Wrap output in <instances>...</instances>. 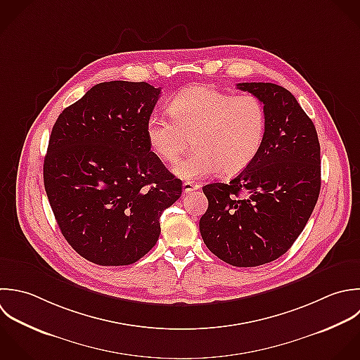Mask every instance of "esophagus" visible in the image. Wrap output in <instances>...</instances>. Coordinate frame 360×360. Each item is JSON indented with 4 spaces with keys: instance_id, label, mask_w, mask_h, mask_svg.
Listing matches in <instances>:
<instances>
[{
    "instance_id": "esophagus-1",
    "label": "esophagus",
    "mask_w": 360,
    "mask_h": 360,
    "mask_svg": "<svg viewBox=\"0 0 360 360\" xmlns=\"http://www.w3.org/2000/svg\"><path fill=\"white\" fill-rule=\"evenodd\" d=\"M199 188H200L199 184H195V182H191V181L184 182V185H182L184 193H191V192H193V191H198Z\"/></svg>"
}]
</instances>
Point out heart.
<instances>
[{"label":"heart","instance_id":"1","mask_svg":"<svg viewBox=\"0 0 360 360\" xmlns=\"http://www.w3.org/2000/svg\"><path fill=\"white\" fill-rule=\"evenodd\" d=\"M168 112L171 119L158 113L147 119L146 137L151 151L169 164L179 160L192 137L195 151L174 168L186 181L220 171L236 175L257 158L265 141L266 110L251 94L195 85L178 94Z\"/></svg>","mask_w":360,"mask_h":360}]
</instances>
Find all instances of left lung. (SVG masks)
I'll return each instance as SVG.
<instances>
[{"label": "left lung", "instance_id": "8db88e82", "mask_svg": "<svg viewBox=\"0 0 360 360\" xmlns=\"http://www.w3.org/2000/svg\"><path fill=\"white\" fill-rule=\"evenodd\" d=\"M265 106L268 127L257 158L229 184H209L199 230L206 247L240 268L282 257L306 227L321 189L320 141L314 123L286 88L241 82Z\"/></svg>", "mask_w": 360, "mask_h": 360}]
</instances>
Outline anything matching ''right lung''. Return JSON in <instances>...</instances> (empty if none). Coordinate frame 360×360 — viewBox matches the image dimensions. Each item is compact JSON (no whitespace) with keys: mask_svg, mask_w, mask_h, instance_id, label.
Returning a JSON list of instances; mask_svg holds the SVG:
<instances>
[{"mask_svg":"<svg viewBox=\"0 0 360 360\" xmlns=\"http://www.w3.org/2000/svg\"><path fill=\"white\" fill-rule=\"evenodd\" d=\"M160 94L148 82H101L53 126L43 164L47 199L67 243L96 265L144 257L158 241L162 212L182 195V181L146 137Z\"/></svg>","mask_w":360,"mask_h":360,"instance_id":"obj_1","label":"right lung"}]
</instances>
